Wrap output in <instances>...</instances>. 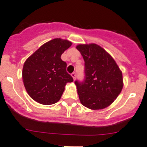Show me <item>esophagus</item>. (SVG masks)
Masks as SVG:
<instances>
[{"label": "esophagus", "mask_w": 147, "mask_h": 147, "mask_svg": "<svg viewBox=\"0 0 147 147\" xmlns=\"http://www.w3.org/2000/svg\"><path fill=\"white\" fill-rule=\"evenodd\" d=\"M71 76L72 77V78H73V80H75V78H76V74H75V72H73V73L71 74Z\"/></svg>", "instance_id": "34e87169"}]
</instances>
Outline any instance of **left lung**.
<instances>
[{"label": "left lung", "mask_w": 147, "mask_h": 147, "mask_svg": "<svg viewBox=\"0 0 147 147\" xmlns=\"http://www.w3.org/2000/svg\"><path fill=\"white\" fill-rule=\"evenodd\" d=\"M84 61L85 80L75 81L82 104L92 110L109 106L123 87L122 71L112 56L96 44L76 46Z\"/></svg>", "instance_id": "1"}]
</instances>
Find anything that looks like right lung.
Listing matches in <instances>:
<instances>
[{"label": "right lung", "instance_id": "1", "mask_svg": "<svg viewBox=\"0 0 147 147\" xmlns=\"http://www.w3.org/2000/svg\"><path fill=\"white\" fill-rule=\"evenodd\" d=\"M72 42L57 38L43 44L24 62L22 80L26 91L35 101L43 105L57 103L67 82L73 79L66 71L61 55Z\"/></svg>", "mask_w": 147, "mask_h": 147}]
</instances>
